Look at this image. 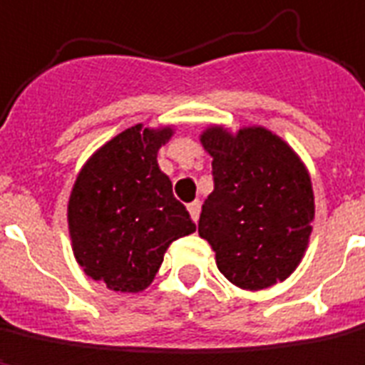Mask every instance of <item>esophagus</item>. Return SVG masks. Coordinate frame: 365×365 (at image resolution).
<instances>
[{
	"instance_id": "34e87169",
	"label": "esophagus",
	"mask_w": 365,
	"mask_h": 365,
	"mask_svg": "<svg viewBox=\"0 0 365 365\" xmlns=\"http://www.w3.org/2000/svg\"><path fill=\"white\" fill-rule=\"evenodd\" d=\"M188 212L192 216V220L197 222L198 216H200V200H192V202L188 205Z\"/></svg>"
}]
</instances>
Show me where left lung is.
<instances>
[{"label":"left lung","mask_w":365,"mask_h":365,"mask_svg":"<svg viewBox=\"0 0 365 365\" xmlns=\"http://www.w3.org/2000/svg\"><path fill=\"white\" fill-rule=\"evenodd\" d=\"M200 143L212 157L215 190L202 205L198 235L216 266L245 290H262L296 270L310 240V175L280 137L264 127L236 135L208 127Z\"/></svg>","instance_id":"obj_1"}]
</instances>
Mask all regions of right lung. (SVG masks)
Instances as JSON below:
<instances>
[{
  "mask_svg": "<svg viewBox=\"0 0 365 365\" xmlns=\"http://www.w3.org/2000/svg\"><path fill=\"white\" fill-rule=\"evenodd\" d=\"M170 137L173 127L123 130L85 163L73 185V255L83 272L109 290H145L170 242L197 230L158 168L157 153Z\"/></svg>",
  "mask_w": 365,
  "mask_h": 365,
  "instance_id": "obj_1",
  "label": "right lung"
}]
</instances>
